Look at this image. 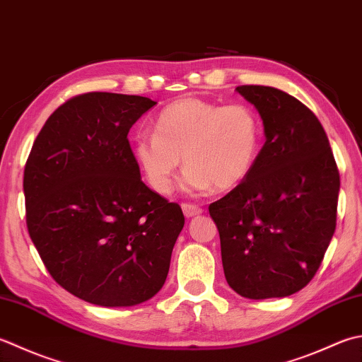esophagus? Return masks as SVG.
I'll return each instance as SVG.
<instances>
[{
	"label": "esophagus",
	"instance_id": "obj_1",
	"mask_svg": "<svg viewBox=\"0 0 362 362\" xmlns=\"http://www.w3.org/2000/svg\"><path fill=\"white\" fill-rule=\"evenodd\" d=\"M182 210H183V214H185L187 218H193V216H197V215L202 214V209L199 207V205L189 204V202H183Z\"/></svg>",
	"mask_w": 362,
	"mask_h": 362
}]
</instances>
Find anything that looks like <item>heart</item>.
I'll use <instances>...</instances> for the list:
<instances>
[{"label":"heart","mask_w":362,"mask_h":362,"mask_svg":"<svg viewBox=\"0 0 362 362\" xmlns=\"http://www.w3.org/2000/svg\"><path fill=\"white\" fill-rule=\"evenodd\" d=\"M260 144L262 122L251 105L185 97L158 112L153 134L134 139L133 155L148 185L161 194L171 189L180 157L187 188L230 189L251 174Z\"/></svg>","instance_id":"b5f03b06"}]
</instances>
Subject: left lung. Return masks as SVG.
Segmentation results:
<instances>
[{
  "mask_svg": "<svg viewBox=\"0 0 362 362\" xmlns=\"http://www.w3.org/2000/svg\"><path fill=\"white\" fill-rule=\"evenodd\" d=\"M237 90L256 106L267 141L251 174L209 205L228 284L251 300L306 287L336 230L341 177L327 133L306 105L272 86Z\"/></svg>",
  "mask_w": 362,
  "mask_h": 362,
  "instance_id": "1",
  "label": "left lung"
}]
</instances>
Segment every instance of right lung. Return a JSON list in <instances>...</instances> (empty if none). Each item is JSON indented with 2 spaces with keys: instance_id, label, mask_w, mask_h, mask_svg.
<instances>
[{
  "instance_id": "1",
  "label": "right lung",
  "mask_w": 362,
  "mask_h": 362,
  "mask_svg": "<svg viewBox=\"0 0 362 362\" xmlns=\"http://www.w3.org/2000/svg\"><path fill=\"white\" fill-rule=\"evenodd\" d=\"M157 102L86 92L47 119L25 165L26 226L48 273L97 306H134L166 281L185 224L141 180L132 125Z\"/></svg>"
}]
</instances>
